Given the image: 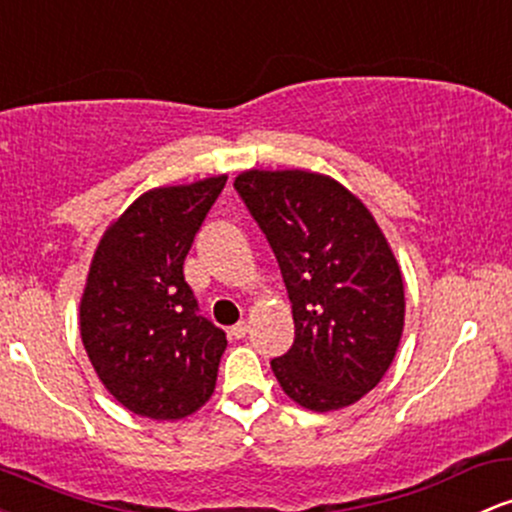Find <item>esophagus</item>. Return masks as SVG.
Returning <instances> with one entry per match:
<instances>
[{"instance_id":"esophagus-1","label":"esophagus","mask_w":512,"mask_h":512,"mask_svg":"<svg viewBox=\"0 0 512 512\" xmlns=\"http://www.w3.org/2000/svg\"><path fill=\"white\" fill-rule=\"evenodd\" d=\"M230 335H233L235 340H243L247 335V323L245 320H240V323H235L233 328H230Z\"/></svg>"}]
</instances>
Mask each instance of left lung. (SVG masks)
Segmentation results:
<instances>
[{
    "label": "left lung",
    "mask_w": 512,
    "mask_h": 512,
    "mask_svg": "<svg viewBox=\"0 0 512 512\" xmlns=\"http://www.w3.org/2000/svg\"><path fill=\"white\" fill-rule=\"evenodd\" d=\"M235 192L267 235L289 291L294 345L272 359L291 401L352 406L391 367L403 333V277L355 194L325 174L247 170Z\"/></svg>",
    "instance_id": "8db88e82"
}]
</instances>
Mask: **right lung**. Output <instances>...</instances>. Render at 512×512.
<instances>
[{
	"label": "right lung",
	"instance_id": "right-lung-1",
	"mask_svg": "<svg viewBox=\"0 0 512 512\" xmlns=\"http://www.w3.org/2000/svg\"><path fill=\"white\" fill-rule=\"evenodd\" d=\"M226 174L150 189L106 228L80 301L84 350L128 411L179 420L216 389L228 340L199 313L184 257Z\"/></svg>",
	"mask_w": 512,
	"mask_h": 512
}]
</instances>
